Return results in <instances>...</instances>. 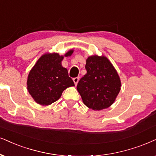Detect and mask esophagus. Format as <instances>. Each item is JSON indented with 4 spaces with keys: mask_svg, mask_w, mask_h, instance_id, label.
I'll return each instance as SVG.
<instances>
[{
    "mask_svg": "<svg viewBox=\"0 0 156 156\" xmlns=\"http://www.w3.org/2000/svg\"><path fill=\"white\" fill-rule=\"evenodd\" d=\"M78 80H79V78L78 77H76V78H73V81H74V83L75 85H77L78 83Z\"/></svg>",
    "mask_w": 156,
    "mask_h": 156,
    "instance_id": "34e87169",
    "label": "esophagus"
}]
</instances>
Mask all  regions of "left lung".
Returning a JSON list of instances; mask_svg holds the SVG:
<instances>
[{
    "label": "left lung",
    "instance_id": "obj_1",
    "mask_svg": "<svg viewBox=\"0 0 156 156\" xmlns=\"http://www.w3.org/2000/svg\"><path fill=\"white\" fill-rule=\"evenodd\" d=\"M85 68L87 73L77 85L84 104L98 111L109 107L121 87L116 70L107 58L98 56L89 57Z\"/></svg>",
    "mask_w": 156,
    "mask_h": 156
}]
</instances>
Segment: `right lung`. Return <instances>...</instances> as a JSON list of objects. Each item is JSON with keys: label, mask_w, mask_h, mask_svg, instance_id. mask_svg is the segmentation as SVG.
<instances>
[{"label": "right lung", "mask_w": 156, "mask_h": 156, "mask_svg": "<svg viewBox=\"0 0 156 156\" xmlns=\"http://www.w3.org/2000/svg\"><path fill=\"white\" fill-rule=\"evenodd\" d=\"M73 52L70 50L66 56H70ZM62 59L56 53L42 55L29 73L27 88L38 104H51L60 98L66 88L75 86L68 70L61 66Z\"/></svg>", "instance_id": "1"}]
</instances>
